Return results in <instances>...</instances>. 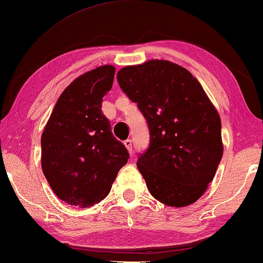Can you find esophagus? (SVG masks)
<instances>
[{
	"instance_id": "esophagus-1",
	"label": "esophagus",
	"mask_w": 263,
	"mask_h": 263,
	"mask_svg": "<svg viewBox=\"0 0 263 263\" xmlns=\"http://www.w3.org/2000/svg\"><path fill=\"white\" fill-rule=\"evenodd\" d=\"M124 145H125V147L127 148V151H128V153H130V156L132 157L133 156V145H132V140L131 139H126L124 141Z\"/></svg>"
}]
</instances>
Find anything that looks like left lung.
Instances as JSON below:
<instances>
[{"label":"left lung","instance_id":"1","mask_svg":"<svg viewBox=\"0 0 263 263\" xmlns=\"http://www.w3.org/2000/svg\"><path fill=\"white\" fill-rule=\"evenodd\" d=\"M149 128V146L137 161L154 198L171 207L194 203L213 180L222 158L221 120L189 70L151 60L117 73Z\"/></svg>","mask_w":263,"mask_h":263}]
</instances>
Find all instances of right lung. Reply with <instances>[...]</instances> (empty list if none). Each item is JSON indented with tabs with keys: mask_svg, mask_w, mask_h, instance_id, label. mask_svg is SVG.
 <instances>
[{
	"mask_svg": "<svg viewBox=\"0 0 263 263\" xmlns=\"http://www.w3.org/2000/svg\"><path fill=\"white\" fill-rule=\"evenodd\" d=\"M116 69L102 65L81 74L58 98L42 133V170L62 201L86 208L110 193L128 152L102 112Z\"/></svg>",
	"mask_w": 263,
	"mask_h": 263,
	"instance_id": "1",
	"label": "right lung"
}]
</instances>
